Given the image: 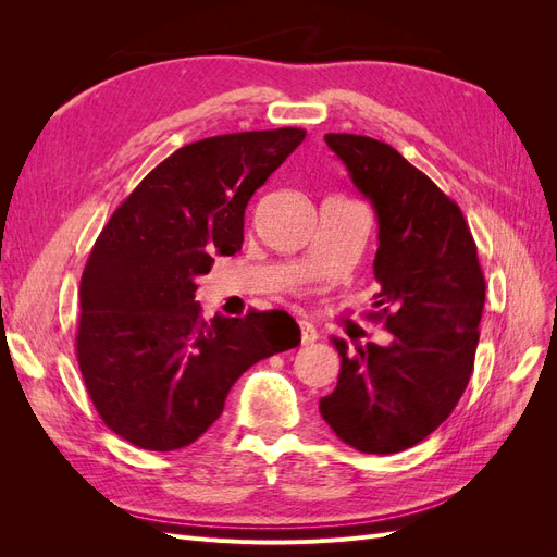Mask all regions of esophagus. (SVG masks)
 Returning <instances> with one entry per match:
<instances>
[{
  "label": "esophagus",
  "instance_id": "obj_1",
  "mask_svg": "<svg viewBox=\"0 0 557 557\" xmlns=\"http://www.w3.org/2000/svg\"><path fill=\"white\" fill-rule=\"evenodd\" d=\"M299 330H301V344L309 346L318 339V330L309 323V320H299Z\"/></svg>",
  "mask_w": 557,
  "mask_h": 557
}]
</instances>
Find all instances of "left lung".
Here are the masks:
<instances>
[{
  "label": "left lung",
  "instance_id": "8db88e82",
  "mask_svg": "<svg viewBox=\"0 0 557 557\" xmlns=\"http://www.w3.org/2000/svg\"><path fill=\"white\" fill-rule=\"evenodd\" d=\"M379 218L374 295L391 346L339 350L334 393L320 416L339 440L387 455L423 442L460 401L479 346L485 278L460 207L393 146L360 134H325Z\"/></svg>",
  "mask_w": 557,
  "mask_h": 557
}]
</instances>
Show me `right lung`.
<instances>
[{"mask_svg": "<svg viewBox=\"0 0 557 557\" xmlns=\"http://www.w3.org/2000/svg\"><path fill=\"white\" fill-rule=\"evenodd\" d=\"M305 137L281 127L183 146L99 232L81 276L76 358L99 418L132 446L193 444L248 367L299 344L283 311L207 323L195 278L242 248L248 199Z\"/></svg>", "mask_w": 557, "mask_h": 557, "instance_id": "obj_1", "label": "right lung"}]
</instances>
